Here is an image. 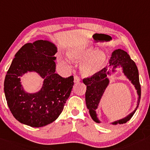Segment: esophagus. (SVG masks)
Wrapping results in <instances>:
<instances>
[{"mask_svg":"<svg viewBox=\"0 0 150 150\" xmlns=\"http://www.w3.org/2000/svg\"><path fill=\"white\" fill-rule=\"evenodd\" d=\"M80 81V78L77 76H75L74 77V83H78V82H79Z\"/></svg>","mask_w":150,"mask_h":150,"instance_id":"1","label":"esophagus"}]
</instances>
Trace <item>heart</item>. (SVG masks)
<instances>
[{"label": "heart", "mask_w": 150, "mask_h": 150, "mask_svg": "<svg viewBox=\"0 0 150 150\" xmlns=\"http://www.w3.org/2000/svg\"><path fill=\"white\" fill-rule=\"evenodd\" d=\"M68 55L74 61L80 62V71L84 77H91L103 69L107 64V57L102 50L94 51L93 47H77L70 49ZM60 62L64 65H70L71 60L62 57Z\"/></svg>", "instance_id": "1"}]
</instances>
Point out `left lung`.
Masks as SVG:
<instances>
[{"label":"left lung","mask_w":150,"mask_h":150,"mask_svg":"<svg viewBox=\"0 0 150 150\" xmlns=\"http://www.w3.org/2000/svg\"><path fill=\"white\" fill-rule=\"evenodd\" d=\"M121 68L125 76L134 85L138 94L137 106L134 111L121 119L117 120L110 123L112 125H121L128 121L137 110L141 98V88L139 81L138 68L133 60L130 59L127 52L119 49L112 52L109 60V68L105 67L100 72L93 76L85 78L83 82L87 86L86 91V103L91 119L97 123L101 121L98 117L96 110L98 109L101 99L109 84L110 80L107 76H111L117 72L116 68Z\"/></svg>","instance_id":"1"}]
</instances>
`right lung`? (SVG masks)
Here are the masks:
<instances>
[{"mask_svg": "<svg viewBox=\"0 0 150 150\" xmlns=\"http://www.w3.org/2000/svg\"><path fill=\"white\" fill-rule=\"evenodd\" d=\"M57 47L47 40L26 43L15 54L5 77L4 91L15 119L31 127H42L54 122L61 113L74 86L72 76L62 78L56 71ZM36 72L44 79L40 91H25L21 77Z\"/></svg>", "mask_w": 150, "mask_h": 150, "instance_id": "add662e5", "label": "right lung"}]
</instances>
